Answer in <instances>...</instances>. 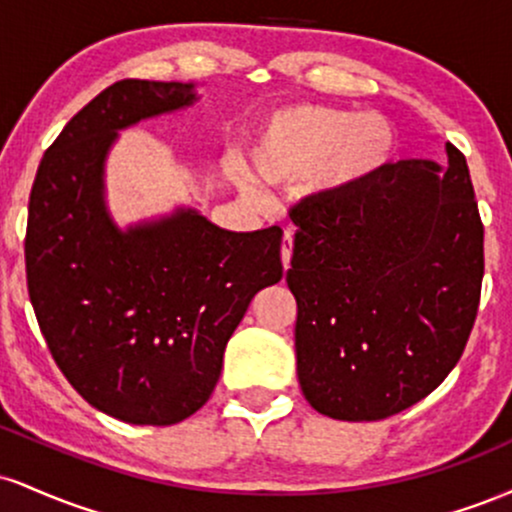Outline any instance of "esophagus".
<instances>
[{"instance_id":"34e87169","label":"esophagus","mask_w":512,"mask_h":512,"mask_svg":"<svg viewBox=\"0 0 512 512\" xmlns=\"http://www.w3.org/2000/svg\"><path fill=\"white\" fill-rule=\"evenodd\" d=\"M291 252H293V231H286L284 240H281V262H284V269L291 267Z\"/></svg>"}]
</instances>
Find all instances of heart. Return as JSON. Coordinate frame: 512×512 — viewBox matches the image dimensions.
<instances>
[{
    "label": "heart",
    "mask_w": 512,
    "mask_h": 512,
    "mask_svg": "<svg viewBox=\"0 0 512 512\" xmlns=\"http://www.w3.org/2000/svg\"><path fill=\"white\" fill-rule=\"evenodd\" d=\"M395 149V129L383 115H351L344 110H279L257 132L252 166L262 180L284 185L320 168L327 187L344 190L373 175ZM240 185H248L238 175Z\"/></svg>",
    "instance_id": "heart-1"
}]
</instances>
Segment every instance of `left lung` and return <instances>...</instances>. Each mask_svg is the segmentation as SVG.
<instances>
[{
    "label": "left lung",
    "mask_w": 512,
    "mask_h": 512,
    "mask_svg": "<svg viewBox=\"0 0 512 512\" xmlns=\"http://www.w3.org/2000/svg\"><path fill=\"white\" fill-rule=\"evenodd\" d=\"M445 151L448 166L387 163L291 211L298 383L330 419L399 414L460 361L479 308L484 226L467 161Z\"/></svg>",
    "instance_id": "8db88e82"
}]
</instances>
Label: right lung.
<instances>
[{
	"label": "right lung",
	"mask_w": 512,
	"mask_h": 512,
	"mask_svg": "<svg viewBox=\"0 0 512 512\" xmlns=\"http://www.w3.org/2000/svg\"><path fill=\"white\" fill-rule=\"evenodd\" d=\"M195 101L180 81L108 86L45 151L28 202V296L50 354L91 407L137 426L204 407L250 301L284 274L276 226L236 233L178 207L120 228L110 214L117 132Z\"/></svg>",
	"instance_id": "1"
}]
</instances>
